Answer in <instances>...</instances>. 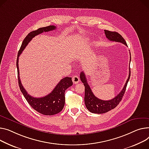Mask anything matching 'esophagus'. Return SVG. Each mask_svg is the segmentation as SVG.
<instances>
[{
    "mask_svg": "<svg viewBox=\"0 0 149 149\" xmlns=\"http://www.w3.org/2000/svg\"><path fill=\"white\" fill-rule=\"evenodd\" d=\"M72 81L74 84H77L79 81H80V78L76 75L73 76L72 77Z\"/></svg>",
    "mask_w": 149,
    "mask_h": 149,
    "instance_id": "1",
    "label": "esophagus"
}]
</instances>
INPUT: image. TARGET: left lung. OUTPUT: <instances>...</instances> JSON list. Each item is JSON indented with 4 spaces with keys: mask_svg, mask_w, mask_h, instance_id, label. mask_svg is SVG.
<instances>
[{
    "mask_svg": "<svg viewBox=\"0 0 149 149\" xmlns=\"http://www.w3.org/2000/svg\"><path fill=\"white\" fill-rule=\"evenodd\" d=\"M104 31H105V34L106 37L110 41L121 42L127 47V44L124 38L118 33L116 32H111V31H107V30H104ZM130 58H130V62H131V57ZM130 75H131V69L130 68V74H129L128 78L127 79V81L123 89L121 91V92L116 97L112 99V100H108V101H104L97 98L94 95L90 86H89V85L87 83L86 75L84 74V72H81L80 73V77L81 81H82L83 83H84V85L85 87L84 102L87 110L92 113L103 114L113 110V109L116 107L117 105H118V104H119V102L121 101L122 99L125 94L128 81L130 78Z\"/></svg>",
    "mask_w": 149,
    "mask_h": 149,
    "instance_id": "8db88e82",
    "label": "left lung"
}]
</instances>
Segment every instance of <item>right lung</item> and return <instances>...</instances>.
I'll use <instances>...</instances> for the list:
<instances>
[{"instance_id":"1","label":"right lung","mask_w":149,"mask_h":149,"mask_svg":"<svg viewBox=\"0 0 149 149\" xmlns=\"http://www.w3.org/2000/svg\"><path fill=\"white\" fill-rule=\"evenodd\" d=\"M56 27L54 26H49L44 27H41L36 31L30 32L23 40L22 44L19 48L17 58V68L18 73V84L20 91L24 95L27 102L30 104L35 110L38 113L46 116L54 115L61 112L64 107L65 102V92L66 89L72 85L73 83L71 77H65L59 81L56 85L53 91L48 95L42 97H34L29 95L25 88L23 87L20 78H19V68H18V57L22 54L25 47L27 45L29 42L35 36L42 33L44 32H47L53 31L56 29Z\"/></svg>"}]
</instances>
